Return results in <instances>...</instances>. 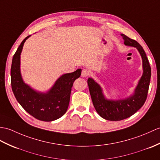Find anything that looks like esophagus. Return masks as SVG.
I'll list each match as a JSON object with an SVG mask.
<instances>
[{
  "instance_id": "34e87169",
  "label": "esophagus",
  "mask_w": 160,
  "mask_h": 160,
  "mask_svg": "<svg viewBox=\"0 0 160 160\" xmlns=\"http://www.w3.org/2000/svg\"><path fill=\"white\" fill-rule=\"evenodd\" d=\"M89 74H90V72H89L88 69H83L82 71V73H81V76H82V77L85 78V77H87L88 76H89Z\"/></svg>"
}]
</instances>
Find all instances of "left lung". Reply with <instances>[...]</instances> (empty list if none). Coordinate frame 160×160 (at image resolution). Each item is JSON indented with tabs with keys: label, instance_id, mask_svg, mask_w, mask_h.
<instances>
[{
	"label": "left lung",
	"instance_id": "obj_1",
	"mask_svg": "<svg viewBox=\"0 0 160 160\" xmlns=\"http://www.w3.org/2000/svg\"><path fill=\"white\" fill-rule=\"evenodd\" d=\"M125 46L136 48L142 60L143 73L133 94L121 99H108L103 93L101 86L88 78L87 80L92 103L97 112L104 119L112 121L123 120L136 113L145 102L149 87L151 70L145 52L136 41L121 34Z\"/></svg>",
	"mask_w": 160,
	"mask_h": 160
}]
</instances>
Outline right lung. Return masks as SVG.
Wrapping results in <instances>:
<instances>
[{
  "label": "right lung",
  "mask_w": 160,
  "mask_h": 160,
  "mask_svg": "<svg viewBox=\"0 0 160 160\" xmlns=\"http://www.w3.org/2000/svg\"><path fill=\"white\" fill-rule=\"evenodd\" d=\"M29 37L22 41L13 55L11 68L12 91L18 103L28 114L40 121H52L68 110L73 82L80 76L82 69L63 74L46 92L33 89L24 82L20 72V54Z\"/></svg>",
  "instance_id": "right-lung-1"
}]
</instances>
